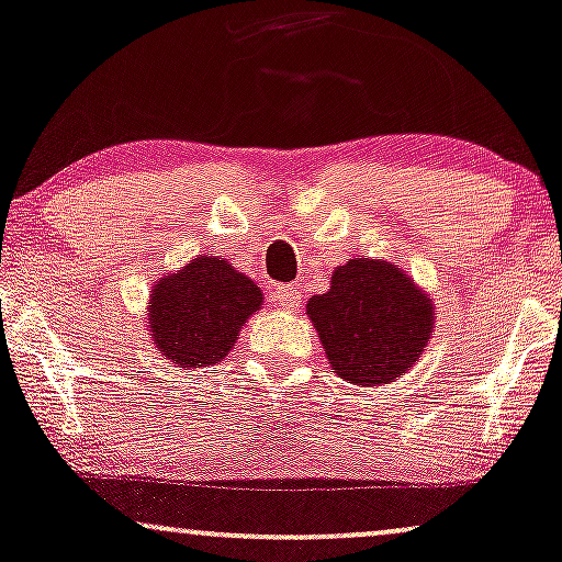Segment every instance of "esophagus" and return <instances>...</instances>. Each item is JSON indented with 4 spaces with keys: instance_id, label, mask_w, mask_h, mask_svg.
Wrapping results in <instances>:
<instances>
[{
    "instance_id": "esophagus-1",
    "label": "esophagus",
    "mask_w": 562,
    "mask_h": 562,
    "mask_svg": "<svg viewBox=\"0 0 562 562\" xmlns=\"http://www.w3.org/2000/svg\"><path fill=\"white\" fill-rule=\"evenodd\" d=\"M272 297L282 305V308H297V305H301V293H297V288L293 285H277L272 290Z\"/></svg>"
}]
</instances>
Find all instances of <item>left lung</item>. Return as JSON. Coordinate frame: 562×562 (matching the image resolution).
Masks as SVG:
<instances>
[{
  "instance_id": "obj_1",
  "label": "left lung",
  "mask_w": 562,
  "mask_h": 562,
  "mask_svg": "<svg viewBox=\"0 0 562 562\" xmlns=\"http://www.w3.org/2000/svg\"><path fill=\"white\" fill-rule=\"evenodd\" d=\"M322 337L331 371L347 383L375 386L415 366L432 329L430 297L400 267L350 259L331 274V288L305 305Z\"/></svg>"
}]
</instances>
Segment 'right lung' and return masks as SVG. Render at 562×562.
<instances>
[{
    "label": "right lung",
    "mask_w": 562,
    "mask_h": 562,
    "mask_svg": "<svg viewBox=\"0 0 562 562\" xmlns=\"http://www.w3.org/2000/svg\"><path fill=\"white\" fill-rule=\"evenodd\" d=\"M261 305V290L225 259L196 257L150 295L155 347L179 368L220 363L240 326Z\"/></svg>",
    "instance_id": "right-lung-1"
}]
</instances>
